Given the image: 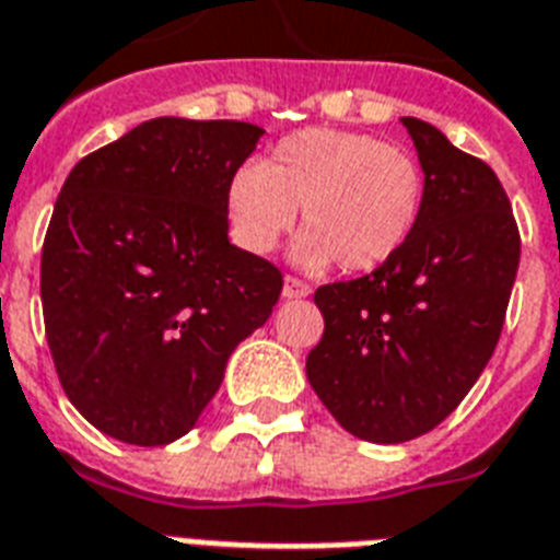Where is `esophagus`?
<instances>
[{"label":"esophagus","instance_id":"obj_1","mask_svg":"<svg viewBox=\"0 0 560 560\" xmlns=\"http://www.w3.org/2000/svg\"><path fill=\"white\" fill-rule=\"evenodd\" d=\"M281 293H284V299H305V296H311V284L308 281L288 276V279H284V288H281Z\"/></svg>","mask_w":560,"mask_h":560}]
</instances>
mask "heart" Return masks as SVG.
<instances>
[{
	"instance_id": "b5f03b06",
	"label": "heart",
	"mask_w": 560,
	"mask_h": 560,
	"mask_svg": "<svg viewBox=\"0 0 560 560\" xmlns=\"http://www.w3.org/2000/svg\"><path fill=\"white\" fill-rule=\"evenodd\" d=\"M425 176L411 152L373 135L340 128H302L281 138L261 166L246 164L229 185L234 237L249 252H270L296 223L305 267L331 258L347 272L387 264L420 223Z\"/></svg>"
}]
</instances>
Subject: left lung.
<instances>
[{"label": "left lung", "instance_id": "1", "mask_svg": "<svg viewBox=\"0 0 560 560\" xmlns=\"http://www.w3.org/2000/svg\"><path fill=\"white\" fill-rule=\"evenodd\" d=\"M402 126L425 176L420 223L370 276L314 293L326 331L305 364L331 417L370 443L413 441L458 408L497 349L520 267L497 173L432 122Z\"/></svg>", "mask_w": 560, "mask_h": 560}]
</instances>
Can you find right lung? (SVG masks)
<instances>
[{"label":"right lung","instance_id":"add662e5","mask_svg":"<svg viewBox=\"0 0 560 560\" xmlns=\"http://www.w3.org/2000/svg\"><path fill=\"white\" fill-rule=\"evenodd\" d=\"M264 128L158 117L72 166L43 241L40 299L61 387L102 434L164 446L220 390L281 272L229 243V185Z\"/></svg>","mask_w":560,"mask_h":560}]
</instances>
